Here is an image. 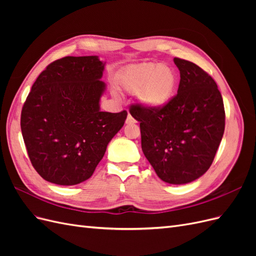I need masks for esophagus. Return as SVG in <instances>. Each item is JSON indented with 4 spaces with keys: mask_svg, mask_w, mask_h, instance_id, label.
I'll return each instance as SVG.
<instances>
[{
    "mask_svg": "<svg viewBox=\"0 0 256 256\" xmlns=\"http://www.w3.org/2000/svg\"><path fill=\"white\" fill-rule=\"evenodd\" d=\"M136 122V120L131 116L129 113H128V116H127V120H126V124H134Z\"/></svg>",
    "mask_w": 256,
    "mask_h": 256,
    "instance_id": "34e87169",
    "label": "esophagus"
}]
</instances>
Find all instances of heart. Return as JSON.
<instances>
[{
    "label": "heart",
    "mask_w": 256,
    "mask_h": 256,
    "mask_svg": "<svg viewBox=\"0 0 256 256\" xmlns=\"http://www.w3.org/2000/svg\"><path fill=\"white\" fill-rule=\"evenodd\" d=\"M115 82L122 92L136 94L138 100L146 109L157 111L164 109L174 98L178 76L171 66L143 62L124 68Z\"/></svg>",
    "instance_id": "obj_1"
}]
</instances>
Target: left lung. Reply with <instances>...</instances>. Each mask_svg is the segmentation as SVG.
Masks as SVG:
<instances>
[{
  "label": "left lung",
  "mask_w": 256,
  "mask_h": 256,
  "mask_svg": "<svg viewBox=\"0 0 256 256\" xmlns=\"http://www.w3.org/2000/svg\"><path fill=\"white\" fill-rule=\"evenodd\" d=\"M180 81L177 95L164 109L132 104L140 122L141 145L161 180L184 184L210 168L226 126L223 99L214 80L192 62L175 58Z\"/></svg>",
  "instance_id": "1"
}]
</instances>
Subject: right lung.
Instances as JSON below:
<instances>
[{
  "label": "right lung",
  "instance_id": "right-lung-1",
  "mask_svg": "<svg viewBox=\"0 0 256 256\" xmlns=\"http://www.w3.org/2000/svg\"><path fill=\"white\" fill-rule=\"evenodd\" d=\"M106 63L96 56H66L38 76L21 112L32 166L44 180L80 184L94 173L127 112L100 111Z\"/></svg>",
  "mask_w": 256,
  "mask_h": 256
}]
</instances>
